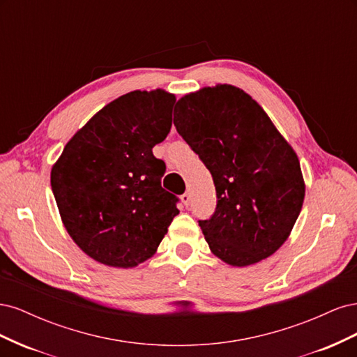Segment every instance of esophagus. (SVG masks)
<instances>
[{"mask_svg": "<svg viewBox=\"0 0 357 357\" xmlns=\"http://www.w3.org/2000/svg\"><path fill=\"white\" fill-rule=\"evenodd\" d=\"M181 201H183V204L186 205V207H189V204H190V192H185L181 195Z\"/></svg>", "mask_w": 357, "mask_h": 357, "instance_id": "esophagus-1", "label": "esophagus"}]
</instances>
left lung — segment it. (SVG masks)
I'll return each mask as SVG.
<instances>
[{"label":"left lung","instance_id":"8db88e82","mask_svg":"<svg viewBox=\"0 0 357 357\" xmlns=\"http://www.w3.org/2000/svg\"><path fill=\"white\" fill-rule=\"evenodd\" d=\"M174 126L215 186L218 205L199 226L210 250L232 266L275 253L305 197L299 159L250 95L231 84L202 88L176 104Z\"/></svg>","mask_w":357,"mask_h":357}]
</instances>
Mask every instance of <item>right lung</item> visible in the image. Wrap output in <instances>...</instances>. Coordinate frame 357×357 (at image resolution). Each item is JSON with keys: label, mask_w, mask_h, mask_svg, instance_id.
Instances as JSON below:
<instances>
[{"label": "right lung", "mask_w": 357, "mask_h": 357, "mask_svg": "<svg viewBox=\"0 0 357 357\" xmlns=\"http://www.w3.org/2000/svg\"><path fill=\"white\" fill-rule=\"evenodd\" d=\"M176 96L134 91L96 113L63 147L50 185L63 226L96 262L132 268L156 252L178 198L160 186Z\"/></svg>", "instance_id": "1"}]
</instances>
